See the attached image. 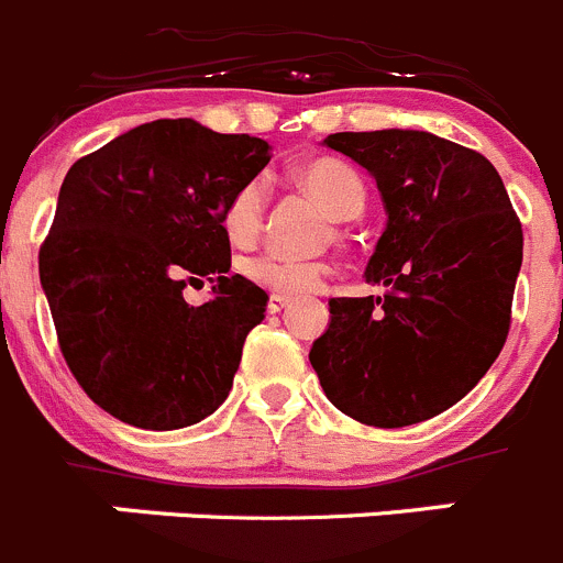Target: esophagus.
I'll list each match as a JSON object with an SVG mask.
<instances>
[{
	"label": "esophagus",
	"mask_w": 563,
	"mask_h": 563,
	"mask_svg": "<svg viewBox=\"0 0 563 563\" xmlns=\"http://www.w3.org/2000/svg\"><path fill=\"white\" fill-rule=\"evenodd\" d=\"M286 306H288V297H277V294H272V297H269V313H280Z\"/></svg>",
	"instance_id": "esophagus-1"
}]
</instances>
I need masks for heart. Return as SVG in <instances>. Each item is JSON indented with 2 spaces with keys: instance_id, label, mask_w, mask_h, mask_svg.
Listing matches in <instances>:
<instances>
[{
  "instance_id": "1",
  "label": "heart",
  "mask_w": 563,
  "mask_h": 563,
  "mask_svg": "<svg viewBox=\"0 0 563 563\" xmlns=\"http://www.w3.org/2000/svg\"><path fill=\"white\" fill-rule=\"evenodd\" d=\"M297 183L328 210V217L335 222H346L364 213L366 208V186L353 166L335 157H317V161L302 163L294 172ZM266 191L264 180H246L235 188L222 208V230L233 246H252L264 230ZM241 275L252 286L277 297H302V294L317 291L330 275V266L324 261H294L283 255H255L241 264Z\"/></svg>"
}]
</instances>
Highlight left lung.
<instances>
[{
    "mask_svg": "<svg viewBox=\"0 0 563 563\" xmlns=\"http://www.w3.org/2000/svg\"><path fill=\"white\" fill-rule=\"evenodd\" d=\"M324 144L380 188L388 224L366 280L386 294L330 299V328L308 358L355 422H424L466 397L506 344L522 224L481 152L422 130L335 133Z\"/></svg>",
    "mask_w": 563,
    "mask_h": 563,
    "instance_id": "1",
    "label": "left lung"
}]
</instances>
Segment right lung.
I'll return each mask as SVG.
<instances>
[{
  "instance_id": "right-lung-1",
  "label": "right lung",
  "mask_w": 563,
  "mask_h": 563,
  "mask_svg": "<svg viewBox=\"0 0 563 563\" xmlns=\"http://www.w3.org/2000/svg\"><path fill=\"white\" fill-rule=\"evenodd\" d=\"M269 144L194 119H157L68 169L38 252L57 344L110 417L177 430L228 400L266 291L230 272L222 208L269 163ZM214 297L194 309L186 279Z\"/></svg>"
}]
</instances>
